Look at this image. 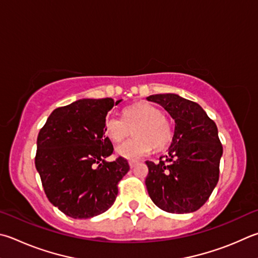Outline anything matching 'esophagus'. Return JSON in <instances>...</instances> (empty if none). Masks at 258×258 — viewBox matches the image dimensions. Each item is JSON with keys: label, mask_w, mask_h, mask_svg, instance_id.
Returning <instances> with one entry per match:
<instances>
[{"label": "esophagus", "mask_w": 258, "mask_h": 258, "mask_svg": "<svg viewBox=\"0 0 258 258\" xmlns=\"http://www.w3.org/2000/svg\"><path fill=\"white\" fill-rule=\"evenodd\" d=\"M137 163H138L137 161H130V162H128V165H130V167H131V168H134L135 166H137Z\"/></svg>", "instance_id": "1"}]
</instances>
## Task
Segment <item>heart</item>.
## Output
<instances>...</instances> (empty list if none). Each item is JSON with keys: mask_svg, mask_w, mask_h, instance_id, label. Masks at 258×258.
<instances>
[{"mask_svg": "<svg viewBox=\"0 0 258 258\" xmlns=\"http://www.w3.org/2000/svg\"><path fill=\"white\" fill-rule=\"evenodd\" d=\"M123 114L124 119L114 115H108L105 119V133L114 142H120L134 130L135 137L116 148L117 156L138 160L147 156L152 147L161 150L171 142L174 132L170 121L157 106L138 102L126 107Z\"/></svg>", "mask_w": 258, "mask_h": 258, "instance_id": "1", "label": "heart"}]
</instances>
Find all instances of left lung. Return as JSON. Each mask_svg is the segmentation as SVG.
Masks as SVG:
<instances>
[{
    "instance_id": "1",
    "label": "left lung",
    "mask_w": 258,
    "mask_h": 258,
    "mask_svg": "<svg viewBox=\"0 0 258 258\" xmlns=\"http://www.w3.org/2000/svg\"><path fill=\"white\" fill-rule=\"evenodd\" d=\"M175 120L165 161H145V185L150 199L169 213H190L209 200L219 180L222 145L218 127L204 109L176 93L152 95Z\"/></svg>"
}]
</instances>
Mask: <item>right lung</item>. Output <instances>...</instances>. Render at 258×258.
<instances>
[{"label":"right lung","instance_id":"right-lung-1","mask_svg":"<svg viewBox=\"0 0 258 258\" xmlns=\"http://www.w3.org/2000/svg\"><path fill=\"white\" fill-rule=\"evenodd\" d=\"M121 100L79 99L53 110L40 130L36 169L49 202L68 217L93 218L115 202L130 166L121 157L106 160L114 148L105 119Z\"/></svg>","mask_w":258,"mask_h":258}]
</instances>
